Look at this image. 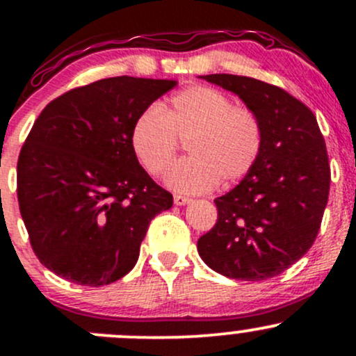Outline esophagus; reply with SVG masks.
<instances>
[{
    "mask_svg": "<svg viewBox=\"0 0 356 356\" xmlns=\"http://www.w3.org/2000/svg\"><path fill=\"white\" fill-rule=\"evenodd\" d=\"M192 201L191 197H186V195H181V194H175L174 195V204L175 206H186V204H189Z\"/></svg>",
    "mask_w": 356,
    "mask_h": 356,
    "instance_id": "obj_1",
    "label": "esophagus"
}]
</instances>
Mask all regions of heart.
Listing matches in <instances>:
<instances>
[{
	"mask_svg": "<svg viewBox=\"0 0 356 356\" xmlns=\"http://www.w3.org/2000/svg\"><path fill=\"white\" fill-rule=\"evenodd\" d=\"M187 144L189 157L167 174V186L186 194L234 184L254 169L263 152V124L254 110L234 105L211 87H189L164 107L150 105L134 122L130 145L150 175L165 174Z\"/></svg>",
	"mask_w": 356,
	"mask_h": 356,
	"instance_id": "heart-1",
	"label": "heart"
}]
</instances>
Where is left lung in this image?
I'll list each match as a JSON object with an SVG mask.
<instances>
[{"mask_svg":"<svg viewBox=\"0 0 356 356\" xmlns=\"http://www.w3.org/2000/svg\"><path fill=\"white\" fill-rule=\"evenodd\" d=\"M201 79L239 95L263 124V152L234 189L216 199L218 220L199 256L232 280L281 275L313 246L330 194L328 152L316 117L283 88L227 73Z\"/></svg>","mask_w":356,"mask_h":356,"instance_id":"1","label":"left lung"}]
</instances>
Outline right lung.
I'll list each match as a JSON object with an SVG mask.
<instances>
[{
	"instance_id": "add662e5",
	"label": "right lung",
	"mask_w": 356,
	"mask_h": 356,
	"mask_svg": "<svg viewBox=\"0 0 356 356\" xmlns=\"http://www.w3.org/2000/svg\"><path fill=\"white\" fill-rule=\"evenodd\" d=\"M174 80L113 76L68 90L42 110L18 157L16 192L30 244L63 280L104 286L136 266L172 194L138 164L130 130Z\"/></svg>"
}]
</instances>
